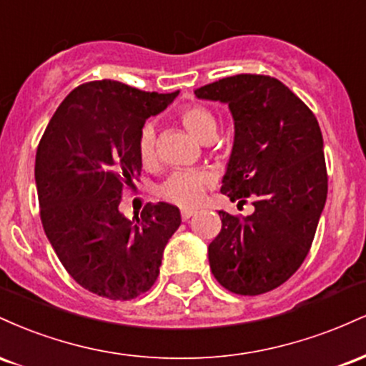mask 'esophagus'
Returning <instances> with one entry per match:
<instances>
[{
	"mask_svg": "<svg viewBox=\"0 0 366 366\" xmlns=\"http://www.w3.org/2000/svg\"><path fill=\"white\" fill-rule=\"evenodd\" d=\"M194 209H189V208H186V209H182V212H180V215H182V220H189V218H191L192 215H194Z\"/></svg>",
	"mask_w": 366,
	"mask_h": 366,
	"instance_id": "34e87169",
	"label": "esophagus"
}]
</instances>
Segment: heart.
<instances>
[{
	"mask_svg": "<svg viewBox=\"0 0 366 366\" xmlns=\"http://www.w3.org/2000/svg\"><path fill=\"white\" fill-rule=\"evenodd\" d=\"M180 122L201 142H212L217 137L218 122L212 110L201 104H189L180 110ZM137 153L142 163H151L157 154V132L151 124L142 125L137 136ZM212 177L201 170H177L158 187V194L179 207H192L201 192L209 186Z\"/></svg>",
	"mask_w": 366,
	"mask_h": 366,
	"instance_id": "1",
	"label": "heart"
}]
</instances>
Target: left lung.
<instances>
[{"label":"left lung","mask_w":366,"mask_h":366,"mask_svg":"<svg viewBox=\"0 0 366 366\" xmlns=\"http://www.w3.org/2000/svg\"><path fill=\"white\" fill-rule=\"evenodd\" d=\"M194 94L229 104L236 134L220 191L239 203L251 197L254 207L242 218L218 212L209 268L227 291L258 296L282 285L312 247L327 199L320 125L270 75H232Z\"/></svg>","instance_id":"1"}]
</instances>
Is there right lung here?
<instances>
[{"label":"right lung","instance_id":"right-lung-1","mask_svg":"<svg viewBox=\"0 0 366 366\" xmlns=\"http://www.w3.org/2000/svg\"><path fill=\"white\" fill-rule=\"evenodd\" d=\"M177 94L110 79L86 82L63 99L37 146L46 237L75 282L98 296L129 301L149 291L180 225L169 203H148L132 220L119 209L122 192L141 175L139 130Z\"/></svg>","mask_w":366,"mask_h":366}]
</instances>
